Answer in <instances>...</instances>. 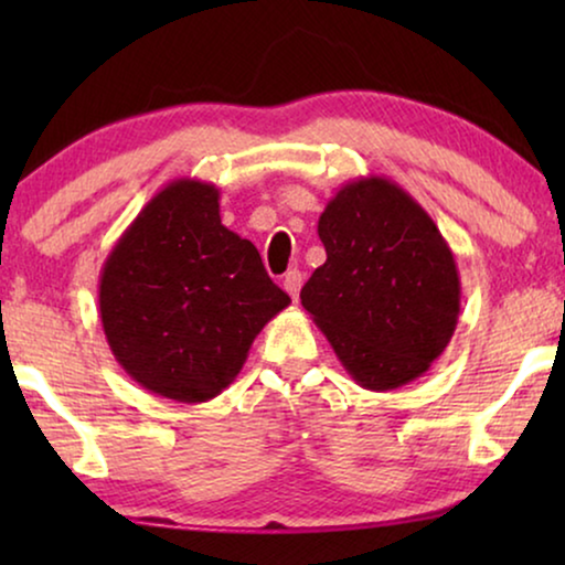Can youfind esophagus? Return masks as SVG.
I'll list each match as a JSON object with an SVG mask.
<instances>
[{
  "label": "esophagus",
  "instance_id": "34e87169",
  "mask_svg": "<svg viewBox=\"0 0 565 565\" xmlns=\"http://www.w3.org/2000/svg\"><path fill=\"white\" fill-rule=\"evenodd\" d=\"M300 285H303V275H300L298 269H290V273L282 277V288H285V292H288L292 300H298Z\"/></svg>",
  "mask_w": 565,
  "mask_h": 565
}]
</instances>
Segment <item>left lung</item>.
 Returning <instances> with one entry per match:
<instances>
[{
    "label": "left lung",
    "instance_id": "obj_1",
    "mask_svg": "<svg viewBox=\"0 0 565 565\" xmlns=\"http://www.w3.org/2000/svg\"><path fill=\"white\" fill-rule=\"evenodd\" d=\"M327 262L300 303L352 381L393 391L427 373L460 316V275L431 215L383 174L350 180L319 218Z\"/></svg>",
    "mask_w": 565,
    "mask_h": 565
}]
</instances>
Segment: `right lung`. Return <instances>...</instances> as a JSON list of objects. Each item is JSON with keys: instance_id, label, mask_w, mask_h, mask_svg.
<instances>
[{"instance_id": "right-lung-1", "label": "right lung", "mask_w": 565, "mask_h": 565, "mask_svg": "<svg viewBox=\"0 0 565 565\" xmlns=\"http://www.w3.org/2000/svg\"><path fill=\"white\" fill-rule=\"evenodd\" d=\"M218 200L211 182L164 184L99 273V319L115 360L177 404L226 391L265 323L290 303L257 246L223 226Z\"/></svg>"}]
</instances>
